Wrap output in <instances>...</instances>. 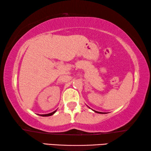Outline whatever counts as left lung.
I'll return each instance as SVG.
<instances>
[{
  "label": "left lung",
  "instance_id": "left-lung-1",
  "mask_svg": "<svg viewBox=\"0 0 151 151\" xmlns=\"http://www.w3.org/2000/svg\"><path fill=\"white\" fill-rule=\"evenodd\" d=\"M93 111H95V112L98 113H102V114H103V113H102V112H98V111H94V110H93Z\"/></svg>",
  "mask_w": 151,
  "mask_h": 151
}]
</instances>
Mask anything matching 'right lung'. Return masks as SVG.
<instances>
[{
	"label": "right lung",
	"instance_id": "1",
	"mask_svg": "<svg viewBox=\"0 0 151 151\" xmlns=\"http://www.w3.org/2000/svg\"><path fill=\"white\" fill-rule=\"evenodd\" d=\"M56 111H57V110H55V111H53V112H52V113H48V114H44V115H41V116H43V117L51 116V115H52L54 114V113H55V112H56Z\"/></svg>",
	"mask_w": 151,
	"mask_h": 151
}]
</instances>
